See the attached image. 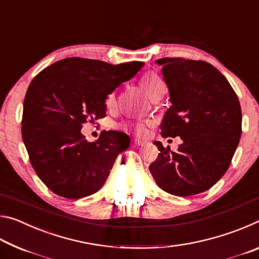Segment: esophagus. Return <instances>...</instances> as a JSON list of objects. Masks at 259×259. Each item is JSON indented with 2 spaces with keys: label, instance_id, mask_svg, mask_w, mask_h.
I'll list each match as a JSON object with an SVG mask.
<instances>
[{
  "label": "esophagus",
  "instance_id": "1",
  "mask_svg": "<svg viewBox=\"0 0 259 259\" xmlns=\"http://www.w3.org/2000/svg\"><path fill=\"white\" fill-rule=\"evenodd\" d=\"M146 144V142H144V140H137L136 139L134 142V145L135 146H144Z\"/></svg>",
  "mask_w": 259,
  "mask_h": 259
}]
</instances>
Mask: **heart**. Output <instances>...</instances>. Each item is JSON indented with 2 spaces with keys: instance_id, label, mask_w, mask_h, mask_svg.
I'll return each instance as SVG.
<instances>
[{
  "instance_id": "heart-1",
  "label": "heart",
  "mask_w": 259,
  "mask_h": 259,
  "mask_svg": "<svg viewBox=\"0 0 259 259\" xmlns=\"http://www.w3.org/2000/svg\"><path fill=\"white\" fill-rule=\"evenodd\" d=\"M140 84H142L143 89L146 91L147 95L152 97L153 95H155L159 91L163 90V82L161 81V78L156 75L154 73H147L142 77L140 80ZM115 105V96L114 94H111L107 96L106 98V106L107 107H113ZM147 124H150V122H147ZM119 128L125 131H131L135 130L136 133H143L145 130V124L142 123V122H123L119 125Z\"/></svg>"
}]
</instances>
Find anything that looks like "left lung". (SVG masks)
<instances>
[{"label":"left lung","mask_w":259,"mask_h":259,"mask_svg":"<svg viewBox=\"0 0 259 259\" xmlns=\"http://www.w3.org/2000/svg\"><path fill=\"white\" fill-rule=\"evenodd\" d=\"M171 106L160 125L162 137L183 143L174 152L154 142L159 156L150 165L162 190L177 196L211 188L231 164L242 133L240 102L226 77L203 60L161 58Z\"/></svg>","instance_id":"1"}]
</instances>
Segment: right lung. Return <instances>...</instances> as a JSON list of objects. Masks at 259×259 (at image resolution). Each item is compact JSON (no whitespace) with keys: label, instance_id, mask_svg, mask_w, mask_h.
I'll use <instances>...</instances> for the list:
<instances>
[{"label":"right lung","instance_id":"add662e5","mask_svg":"<svg viewBox=\"0 0 259 259\" xmlns=\"http://www.w3.org/2000/svg\"><path fill=\"white\" fill-rule=\"evenodd\" d=\"M142 61L120 65L80 57L61 59L33 78L24 100L21 135L30 164L45 185L66 199L89 196L102 187L130 138L102 131L87 142L83 123L106 115V98L134 77Z\"/></svg>","mask_w":259,"mask_h":259}]
</instances>
